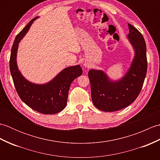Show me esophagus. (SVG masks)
<instances>
[{
	"label": "esophagus",
	"mask_w": 160,
	"mask_h": 160,
	"mask_svg": "<svg viewBox=\"0 0 160 160\" xmlns=\"http://www.w3.org/2000/svg\"><path fill=\"white\" fill-rule=\"evenodd\" d=\"M84 67H87V64H84Z\"/></svg>",
	"instance_id": "34e87169"
}]
</instances>
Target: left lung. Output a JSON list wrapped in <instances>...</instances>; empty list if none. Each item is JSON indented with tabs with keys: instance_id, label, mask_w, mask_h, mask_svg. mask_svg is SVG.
Segmentation results:
<instances>
[{
	"instance_id": "1",
	"label": "left lung",
	"mask_w": 160,
	"mask_h": 160,
	"mask_svg": "<svg viewBox=\"0 0 160 160\" xmlns=\"http://www.w3.org/2000/svg\"><path fill=\"white\" fill-rule=\"evenodd\" d=\"M128 38L135 50L130 69L118 81H111L102 71L91 69V98L95 107L103 111L121 110L133 102L139 96L147 71V46L142 33L128 24Z\"/></svg>"
}]
</instances>
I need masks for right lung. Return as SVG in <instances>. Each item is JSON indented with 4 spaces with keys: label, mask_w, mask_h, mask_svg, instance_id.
<instances>
[{
    "label": "right lung",
    "mask_w": 160,
    "mask_h": 160,
    "mask_svg": "<svg viewBox=\"0 0 160 160\" xmlns=\"http://www.w3.org/2000/svg\"><path fill=\"white\" fill-rule=\"evenodd\" d=\"M37 18H33L16 37L10 56V72L16 90L23 102L39 113L55 114L65 108L71 84L82 75V69L80 65L67 67L45 84L32 83L22 76L16 64L18 43Z\"/></svg>",
    "instance_id": "1"
}]
</instances>
